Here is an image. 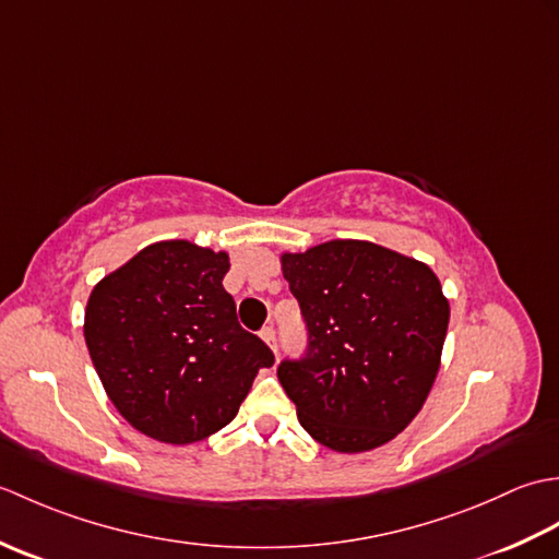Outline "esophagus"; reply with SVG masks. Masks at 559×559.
Masks as SVG:
<instances>
[{
    "label": "esophagus",
    "mask_w": 559,
    "mask_h": 559,
    "mask_svg": "<svg viewBox=\"0 0 559 559\" xmlns=\"http://www.w3.org/2000/svg\"><path fill=\"white\" fill-rule=\"evenodd\" d=\"M261 338H264V341H266V346H269L273 353L278 355V338H276V329H273V326H264V329H261Z\"/></svg>",
    "instance_id": "obj_1"
}]
</instances>
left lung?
I'll use <instances>...</instances> for the list:
<instances>
[{
	"label": "left lung",
	"instance_id": "left-lung-1",
	"mask_svg": "<svg viewBox=\"0 0 559 559\" xmlns=\"http://www.w3.org/2000/svg\"><path fill=\"white\" fill-rule=\"evenodd\" d=\"M307 331L278 382L319 444L343 454L386 444L418 415L442 358L449 302L420 261L362 240L283 254Z\"/></svg>",
	"mask_w": 559,
	"mask_h": 559
}]
</instances>
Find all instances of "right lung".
I'll list each match as a JSON object with an SVG mask.
<instances>
[{
  "mask_svg": "<svg viewBox=\"0 0 559 559\" xmlns=\"http://www.w3.org/2000/svg\"><path fill=\"white\" fill-rule=\"evenodd\" d=\"M225 252L185 240L141 249L93 288L83 336L122 418L192 444L228 425L273 353L237 322Z\"/></svg>",
  "mask_w": 559,
  "mask_h": 559,
  "instance_id": "add662e5",
  "label": "right lung"
}]
</instances>
